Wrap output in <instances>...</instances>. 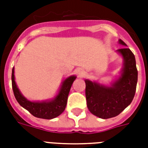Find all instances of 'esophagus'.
I'll return each instance as SVG.
<instances>
[{"label":"esophagus","mask_w":148,"mask_h":148,"mask_svg":"<svg viewBox=\"0 0 148 148\" xmlns=\"http://www.w3.org/2000/svg\"><path fill=\"white\" fill-rule=\"evenodd\" d=\"M77 74H78L79 76H83L84 74V71L82 69L77 70Z\"/></svg>","instance_id":"34e87169"}]
</instances>
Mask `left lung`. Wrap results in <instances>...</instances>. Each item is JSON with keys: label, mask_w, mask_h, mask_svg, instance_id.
Wrapping results in <instances>:
<instances>
[{"label": "left lung", "mask_w": 148, "mask_h": 148, "mask_svg": "<svg viewBox=\"0 0 148 148\" xmlns=\"http://www.w3.org/2000/svg\"><path fill=\"white\" fill-rule=\"evenodd\" d=\"M119 43L126 46L120 39ZM124 58L121 76L111 87H106L85 80L87 106L95 116L108 119L120 114L133 101L138 83V70L135 57L129 48L118 49Z\"/></svg>", "instance_id": "1"}]
</instances>
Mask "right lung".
<instances>
[{
  "instance_id": "1",
  "label": "right lung",
  "mask_w": 148,
  "mask_h": 148,
  "mask_svg": "<svg viewBox=\"0 0 148 148\" xmlns=\"http://www.w3.org/2000/svg\"><path fill=\"white\" fill-rule=\"evenodd\" d=\"M14 71L12 70L11 81L12 88L14 97L21 106L27 110L31 114L38 118L43 119H52L61 114L65 110L67 102V97L70 90L74 80L75 76H71L67 78L60 88V90L54 100L51 101H43V102H31L27 101L18 90L14 81Z\"/></svg>"
}]
</instances>
